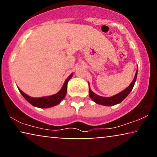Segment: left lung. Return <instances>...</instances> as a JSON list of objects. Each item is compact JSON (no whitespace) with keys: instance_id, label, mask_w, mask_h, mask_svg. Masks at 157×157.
Listing matches in <instances>:
<instances>
[{"instance_id":"obj_1","label":"left lung","mask_w":157,"mask_h":157,"mask_svg":"<svg viewBox=\"0 0 157 157\" xmlns=\"http://www.w3.org/2000/svg\"><path fill=\"white\" fill-rule=\"evenodd\" d=\"M137 77V71L136 72V74H135L134 78L132 83L128 86L126 88L125 90H124L123 91H121V93L117 94V95L111 96V97H103V96H98L97 94H94L93 91H91V89L89 88V96L92 100L94 101V102H96V104L104 105V106H112V105H115L117 104H119L121 103L122 101H123L124 98H125L126 96H127L129 93L132 91L133 87H134L135 81L136 80Z\"/></svg>"}]
</instances>
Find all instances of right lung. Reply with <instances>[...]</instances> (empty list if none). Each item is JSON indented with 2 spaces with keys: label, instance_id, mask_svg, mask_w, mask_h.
Wrapping results in <instances>:
<instances>
[{
  "label": "right lung",
  "instance_id": "obj_1",
  "mask_svg": "<svg viewBox=\"0 0 157 157\" xmlns=\"http://www.w3.org/2000/svg\"><path fill=\"white\" fill-rule=\"evenodd\" d=\"M73 74H71L68 77L67 79H66L65 81V83H64L62 89L60 90L59 92H58L57 94H54V95L50 96H45V97L41 98H33L26 95V94L23 93V92L20 89H19V91L21 92V94H22L23 97H24L30 104L33 105V106L38 107V108H48V107H51L59 104V103L63 100V98L65 97L66 91H67L68 81L70 80Z\"/></svg>",
  "mask_w": 157,
  "mask_h": 157
}]
</instances>
